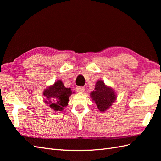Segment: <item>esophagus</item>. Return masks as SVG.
I'll list each match as a JSON object with an SVG mask.
<instances>
[{"instance_id": "esophagus-1", "label": "esophagus", "mask_w": 161, "mask_h": 161, "mask_svg": "<svg viewBox=\"0 0 161 161\" xmlns=\"http://www.w3.org/2000/svg\"><path fill=\"white\" fill-rule=\"evenodd\" d=\"M84 87L83 86H77L76 88V91L78 92H83L84 91Z\"/></svg>"}]
</instances>
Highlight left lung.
<instances>
[{
	"mask_svg": "<svg viewBox=\"0 0 161 161\" xmlns=\"http://www.w3.org/2000/svg\"><path fill=\"white\" fill-rule=\"evenodd\" d=\"M91 96L101 112H104L110 108L117 98L114 91L110 87H107L102 80L97 82L95 91L91 93Z\"/></svg>",
	"mask_w": 161,
	"mask_h": 161,
	"instance_id": "left-lung-1",
	"label": "left lung"
}]
</instances>
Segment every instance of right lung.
I'll return each mask as SVG.
<instances>
[{
    "mask_svg": "<svg viewBox=\"0 0 161 161\" xmlns=\"http://www.w3.org/2000/svg\"><path fill=\"white\" fill-rule=\"evenodd\" d=\"M72 94L70 88H66L62 81H57L53 85L44 90L43 95L47 101H44L47 104L55 111H62L64 107L68 105L69 98Z\"/></svg>",
    "mask_w": 161,
    "mask_h": 161,
    "instance_id": "obj_1",
    "label": "right lung"
}]
</instances>
